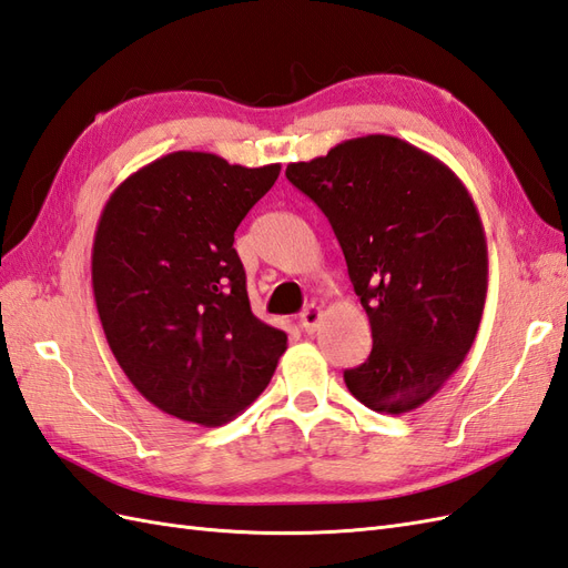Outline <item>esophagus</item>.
<instances>
[{
	"label": "esophagus",
	"instance_id": "esophagus-1",
	"mask_svg": "<svg viewBox=\"0 0 568 568\" xmlns=\"http://www.w3.org/2000/svg\"><path fill=\"white\" fill-rule=\"evenodd\" d=\"M298 321H301V327L306 329L308 335H313V332L317 329V325H321V321H323V308L315 306V303H311V306H306V308L301 311Z\"/></svg>",
	"mask_w": 568,
	"mask_h": 568
}]
</instances>
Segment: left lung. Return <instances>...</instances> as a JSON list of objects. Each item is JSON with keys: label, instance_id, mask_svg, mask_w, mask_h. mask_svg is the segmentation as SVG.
<instances>
[{"label": "left lung", "instance_id": "8db88e82", "mask_svg": "<svg viewBox=\"0 0 568 568\" xmlns=\"http://www.w3.org/2000/svg\"><path fill=\"white\" fill-rule=\"evenodd\" d=\"M327 216L371 323L368 362L344 371L366 407L403 414L434 397L477 337L489 257L481 219L446 163L390 134L286 165Z\"/></svg>", "mask_w": 568, "mask_h": 568}]
</instances>
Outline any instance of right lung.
Listing matches in <instances>:
<instances>
[{"label":"right lung","instance_id":"add662e5","mask_svg":"<svg viewBox=\"0 0 568 568\" xmlns=\"http://www.w3.org/2000/svg\"><path fill=\"white\" fill-rule=\"evenodd\" d=\"M282 165L173 151L105 202L91 284L108 347L151 405L221 426L267 388L286 335L251 311L233 233Z\"/></svg>","mask_w":568,"mask_h":568}]
</instances>
